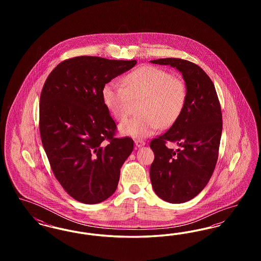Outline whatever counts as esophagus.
<instances>
[{
	"label": "esophagus",
	"instance_id": "34e87169",
	"mask_svg": "<svg viewBox=\"0 0 261 261\" xmlns=\"http://www.w3.org/2000/svg\"><path fill=\"white\" fill-rule=\"evenodd\" d=\"M135 145H136V147H138V148H141V147H143V146L146 145V142L143 141V140L137 139V140H135Z\"/></svg>",
	"mask_w": 261,
	"mask_h": 261
}]
</instances>
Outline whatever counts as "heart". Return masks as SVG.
<instances>
[{"mask_svg": "<svg viewBox=\"0 0 261 261\" xmlns=\"http://www.w3.org/2000/svg\"><path fill=\"white\" fill-rule=\"evenodd\" d=\"M107 109L117 121H124L130 115L133 100L142 101V113L120 125L119 130L126 136L145 138L162 128H168L178 120L188 99L186 82L168 71L145 65L128 73L122 85L107 83L101 91Z\"/></svg>", "mask_w": 261, "mask_h": 261, "instance_id": "obj_1", "label": "heart"}]
</instances>
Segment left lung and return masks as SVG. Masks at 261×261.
I'll list each match as a JSON object with an SVG mask.
<instances>
[{
	"label": "left lung",
	"instance_id": "obj_1",
	"mask_svg": "<svg viewBox=\"0 0 261 261\" xmlns=\"http://www.w3.org/2000/svg\"><path fill=\"white\" fill-rule=\"evenodd\" d=\"M155 64L171 65L188 88L185 109L167 132L150 141L154 160L149 168L153 191L170 203L194 199L214 171L222 133V112L214 84L199 65L182 59H160ZM167 141L180 149H169Z\"/></svg>",
	"mask_w": 261,
	"mask_h": 261
}]
</instances>
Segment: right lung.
I'll return each mask as SVG.
<instances>
[{
  "label": "right lung",
  "instance_id": "1",
  "mask_svg": "<svg viewBox=\"0 0 261 261\" xmlns=\"http://www.w3.org/2000/svg\"><path fill=\"white\" fill-rule=\"evenodd\" d=\"M136 61L75 57L59 63L40 96L39 128L50 168L64 191L87 204L115 192L120 168L134 148L116 138V124L101 97L103 86Z\"/></svg>",
  "mask_w": 261,
  "mask_h": 261
}]
</instances>
